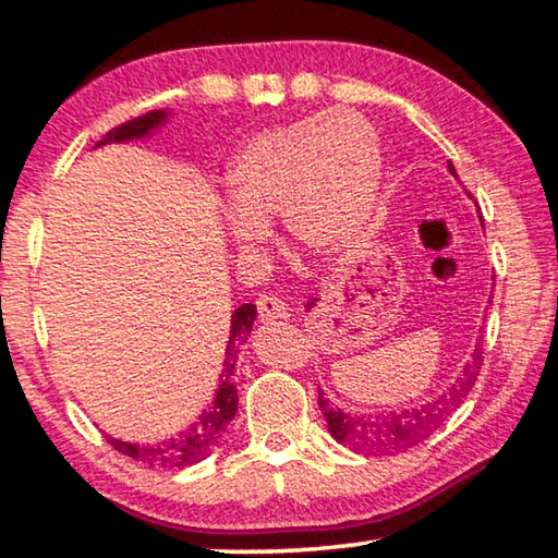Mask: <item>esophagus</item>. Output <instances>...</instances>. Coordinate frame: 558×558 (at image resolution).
<instances>
[{
    "label": "esophagus",
    "instance_id": "esophagus-1",
    "mask_svg": "<svg viewBox=\"0 0 558 558\" xmlns=\"http://www.w3.org/2000/svg\"><path fill=\"white\" fill-rule=\"evenodd\" d=\"M260 319H286L290 317V307L276 295H260L256 300Z\"/></svg>",
    "mask_w": 558,
    "mask_h": 558
}]
</instances>
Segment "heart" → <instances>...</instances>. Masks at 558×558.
<instances>
[{
    "label": "heart",
    "instance_id": "1",
    "mask_svg": "<svg viewBox=\"0 0 558 558\" xmlns=\"http://www.w3.org/2000/svg\"><path fill=\"white\" fill-rule=\"evenodd\" d=\"M381 177V137L359 112H317L263 130L226 167L229 239L239 251L256 248L280 214L300 251L329 256L369 226Z\"/></svg>",
    "mask_w": 558,
    "mask_h": 558
}]
</instances>
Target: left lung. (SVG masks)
I'll return each instance as SVG.
<instances>
[{
	"label": "left lung",
	"instance_id": "8db88e82",
	"mask_svg": "<svg viewBox=\"0 0 558 558\" xmlns=\"http://www.w3.org/2000/svg\"><path fill=\"white\" fill-rule=\"evenodd\" d=\"M448 172L458 179L456 167L448 162ZM317 298L307 302V307H313ZM480 366H483V352L475 349L472 362L465 364L460 379L452 384L450 393H442L438 401H428L413 409H399V411H379V413H352L344 409H337L335 403H329L327 396L319 391L317 403L319 411L327 418V428L332 433V438L342 446L352 448L354 452H364V456H393V452H403L418 442L433 436L442 421L448 418L450 411H456L460 401L465 399L468 391L475 384Z\"/></svg>",
	"mask_w": 558,
	"mask_h": 558
}]
</instances>
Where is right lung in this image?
Listing matches in <instances>:
<instances>
[{"mask_svg":"<svg viewBox=\"0 0 558 558\" xmlns=\"http://www.w3.org/2000/svg\"><path fill=\"white\" fill-rule=\"evenodd\" d=\"M169 118L167 110H153L143 118H135L110 130L106 137L100 140V145L108 143H130V140H143L149 137V132L162 128ZM253 319H256V305L245 302V305L235 307L231 315V335L229 344H226V359H223V372L219 379V389L214 393V401L206 405V411L196 418L192 426L172 436L167 440H159L155 446H140V442H125L118 438H108V442L122 456L132 460L145 462L149 468H189L202 462L209 452L219 446L226 428L233 421L235 411H239V393H235V356H239V344L245 342L253 329Z\"/></svg>","mask_w":558,"mask_h":558,"instance_id":"obj_1","label":"right lung"}]
</instances>
